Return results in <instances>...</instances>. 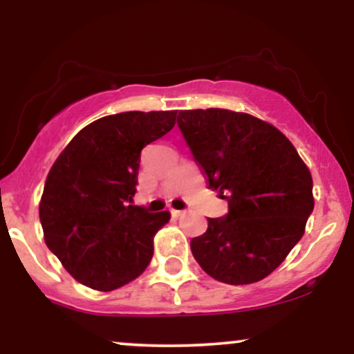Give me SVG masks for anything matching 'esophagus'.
I'll list each match as a JSON object with an SVG mask.
<instances>
[{
  "label": "esophagus",
  "instance_id": "esophagus-1",
  "mask_svg": "<svg viewBox=\"0 0 354 354\" xmlns=\"http://www.w3.org/2000/svg\"><path fill=\"white\" fill-rule=\"evenodd\" d=\"M171 214H173V218H180V216H183V211L171 209Z\"/></svg>",
  "mask_w": 354,
  "mask_h": 354
}]
</instances>
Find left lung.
<instances>
[{
	"label": "left lung",
	"mask_w": 354,
	"mask_h": 354,
	"mask_svg": "<svg viewBox=\"0 0 354 354\" xmlns=\"http://www.w3.org/2000/svg\"><path fill=\"white\" fill-rule=\"evenodd\" d=\"M178 126L208 186L230 208L208 218L191 253L218 281H261L304 234L315 208L310 169L278 128L248 113L185 109Z\"/></svg>",
	"instance_id": "8db88e82"
}]
</instances>
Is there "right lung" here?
<instances>
[{
    "label": "right lung",
    "mask_w": 354,
    "mask_h": 354,
    "mask_svg": "<svg viewBox=\"0 0 354 354\" xmlns=\"http://www.w3.org/2000/svg\"><path fill=\"white\" fill-rule=\"evenodd\" d=\"M178 111H126L93 121L48 173L39 201L44 243L76 281L113 291L136 279L153 258L168 211L131 205L141 149L171 131Z\"/></svg>",
    "instance_id": "add662e5"
}]
</instances>
